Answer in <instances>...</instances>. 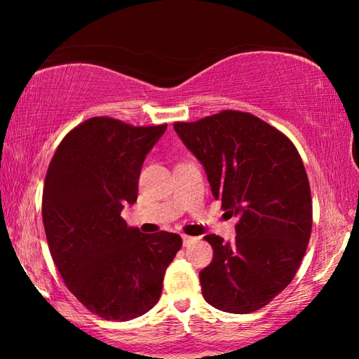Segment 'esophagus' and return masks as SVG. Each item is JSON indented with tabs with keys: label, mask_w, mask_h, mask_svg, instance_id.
<instances>
[{
	"label": "esophagus",
	"mask_w": 359,
	"mask_h": 359,
	"mask_svg": "<svg viewBox=\"0 0 359 359\" xmlns=\"http://www.w3.org/2000/svg\"><path fill=\"white\" fill-rule=\"evenodd\" d=\"M182 239H184V247H190L196 242V238H193V236H182Z\"/></svg>",
	"instance_id": "esophagus-1"
}]
</instances>
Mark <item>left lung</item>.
<instances>
[{
	"instance_id": "obj_1",
	"label": "left lung",
	"mask_w": 359,
	"mask_h": 359,
	"mask_svg": "<svg viewBox=\"0 0 359 359\" xmlns=\"http://www.w3.org/2000/svg\"><path fill=\"white\" fill-rule=\"evenodd\" d=\"M174 130L201 163L214 198L238 218L236 239L209 234L203 296L229 313L258 311L293 280L312 231L311 187L290 139L252 114L223 111Z\"/></svg>"
}]
</instances>
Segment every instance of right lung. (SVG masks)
I'll use <instances>...</instances> for the list:
<instances>
[{
  "mask_svg": "<svg viewBox=\"0 0 359 359\" xmlns=\"http://www.w3.org/2000/svg\"><path fill=\"white\" fill-rule=\"evenodd\" d=\"M166 128L90 118L65 136L48 165L42 222L53 263L71 293L101 318L149 312L182 247L179 234H144L120 217L136 203L145 156Z\"/></svg>",
  "mask_w": 359,
  "mask_h": 359,
  "instance_id": "add662e5",
  "label": "right lung"
}]
</instances>
